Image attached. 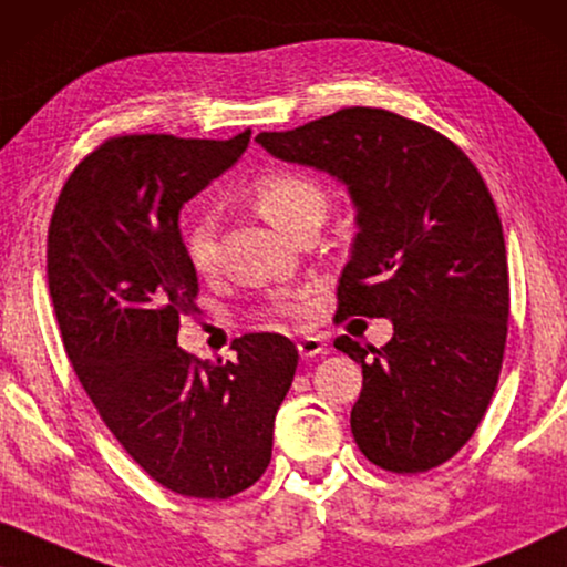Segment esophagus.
<instances>
[{"mask_svg": "<svg viewBox=\"0 0 567 567\" xmlns=\"http://www.w3.org/2000/svg\"><path fill=\"white\" fill-rule=\"evenodd\" d=\"M323 349H326V344H323L321 337H302L298 341V352H300L302 360H313V357L323 354Z\"/></svg>", "mask_w": 567, "mask_h": 567, "instance_id": "esophagus-1", "label": "esophagus"}]
</instances>
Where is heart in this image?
<instances>
[{"instance_id": "heart-1", "label": "heart", "mask_w": 567, "mask_h": 567, "mask_svg": "<svg viewBox=\"0 0 567 567\" xmlns=\"http://www.w3.org/2000/svg\"><path fill=\"white\" fill-rule=\"evenodd\" d=\"M251 197L257 210L285 234L310 213H326V193L313 179L295 172H272L254 182ZM185 251L197 272H210L215 265V218L207 210H195L185 226ZM282 313H298L300 302L287 298L277 302Z\"/></svg>"}]
</instances>
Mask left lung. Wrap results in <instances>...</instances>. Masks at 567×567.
<instances>
[{
    "label": "left lung",
    "instance_id": "1",
    "mask_svg": "<svg viewBox=\"0 0 567 567\" xmlns=\"http://www.w3.org/2000/svg\"><path fill=\"white\" fill-rule=\"evenodd\" d=\"M257 143L347 187L357 236L339 316L393 321L380 349L333 341L362 364L357 446L390 473L442 465L481 424L506 347V244L483 177L442 133L378 107L259 133Z\"/></svg>",
    "mask_w": 567,
    "mask_h": 567
}]
</instances>
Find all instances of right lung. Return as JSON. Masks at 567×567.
Masks as SVG:
<instances>
[{"mask_svg": "<svg viewBox=\"0 0 567 567\" xmlns=\"http://www.w3.org/2000/svg\"><path fill=\"white\" fill-rule=\"evenodd\" d=\"M249 138L102 143L63 185L48 228V287L76 378L125 452L179 496L230 498L259 481L298 367L280 333L241 337L236 360L218 364L177 347L179 318L197 313L179 210Z\"/></svg>", "mask_w": 567, "mask_h": 567, "instance_id": "obj_1", "label": "right lung"}]
</instances>
